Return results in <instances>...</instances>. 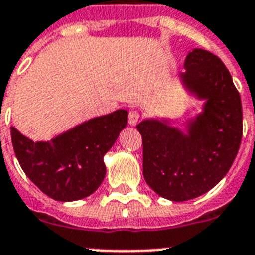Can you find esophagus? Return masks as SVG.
<instances>
[{"label": "esophagus", "mask_w": 255, "mask_h": 255, "mask_svg": "<svg viewBox=\"0 0 255 255\" xmlns=\"http://www.w3.org/2000/svg\"><path fill=\"white\" fill-rule=\"evenodd\" d=\"M139 118H141V114L138 113L137 110H131L129 113V125H137L138 121H139Z\"/></svg>", "instance_id": "esophagus-1"}]
</instances>
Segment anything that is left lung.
<instances>
[{"instance_id":"left-lung-1","label":"left lung","mask_w":255,"mask_h":255,"mask_svg":"<svg viewBox=\"0 0 255 255\" xmlns=\"http://www.w3.org/2000/svg\"><path fill=\"white\" fill-rule=\"evenodd\" d=\"M179 74L183 88L203 100L202 112L186 121V133L169 120L137 125L143 145V177L163 198L182 202L208 193L232 167L242 138V105L224 62L193 49Z\"/></svg>"}]
</instances>
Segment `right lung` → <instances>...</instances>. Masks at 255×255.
Listing matches in <instances>:
<instances>
[{
    "label": "right lung",
    "mask_w": 255,
    "mask_h": 255,
    "mask_svg": "<svg viewBox=\"0 0 255 255\" xmlns=\"http://www.w3.org/2000/svg\"><path fill=\"white\" fill-rule=\"evenodd\" d=\"M126 124L128 112L120 109L82 122L50 141H31L11 128V142L27 178L50 198L70 202L93 194L102 183L104 155Z\"/></svg>",
    "instance_id": "add662e5"
}]
</instances>
